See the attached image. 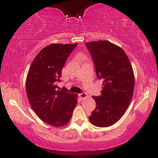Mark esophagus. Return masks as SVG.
Returning <instances> with one entry per match:
<instances>
[{"mask_svg": "<svg viewBox=\"0 0 158 158\" xmlns=\"http://www.w3.org/2000/svg\"><path fill=\"white\" fill-rule=\"evenodd\" d=\"M79 96L81 99H84V98H87V94H86L85 93H82V94H79Z\"/></svg>", "mask_w": 158, "mask_h": 158, "instance_id": "esophagus-1", "label": "esophagus"}]
</instances>
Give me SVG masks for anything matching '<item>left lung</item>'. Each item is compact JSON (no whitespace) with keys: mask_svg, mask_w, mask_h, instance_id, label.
Segmentation results:
<instances>
[{"mask_svg":"<svg viewBox=\"0 0 158 158\" xmlns=\"http://www.w3.org/2000/svg\"><path fill=\"white\" fill-rule=\"evenodd\" d=\"M85 45L97 77L103 80L101 96H93L96 106L89 120L96 127H108L122 117L132 98L133 69L126 53L117 45L108 41L86 42Z\"/></svg>","mask_w":158,"mask_h":158,"instance_id":"1","label":"left lung"}]
</instances>
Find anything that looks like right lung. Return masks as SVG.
<instances>
[{"mask_svg": "<svg viewBox=\"0 0 158 158\" xmlns=\"http://www.w3.org/2000/svg\"><path fill=\"white\" fill-rule=\"evenodd\" d=\"M77 44H52L37 54L26 80L27 98L32 109L43 122L61 127L70 122L77 95L57 90L62 69Z\"/></svg>", "mask_w": 158, "mask_h": 158, "instance_id": "right-lung-1", "label": "right lung"}]
</instances>
